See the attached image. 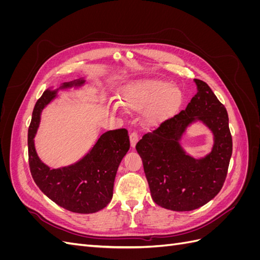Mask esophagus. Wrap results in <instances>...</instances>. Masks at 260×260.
<instances>
[{
	"mask_svg": "<svg viewBox=\"0 0 260 260\" xmlns=\"http://www.w3.org/2000/svg\"><path fill=\"white\" fill-rule=\"evenodd\" d=\"M138 140H139L138 132H136V131L131 132V133H130V144H131L132 147L136 146V144H137V142H138Z\"/></svg>",
	"mask_w": 260,
	"mask_h": 260,
	"instance_id": "34e87169",
	"label": "esophagus"
}]
</instances>
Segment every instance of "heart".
Segmentation results:
<instances>
[{"label": "heart", "instance_id": "obj_1", "mask_svg": "<svg viewBox=\"0 0 260 260\" xmlns=\"http://www.w3.org/2000/svg\"><path fill=\"white\" fill-rule=\"evenodd\" d=\"M121 103L128 111L143 112L142 122L153 128L167 120L182 103V92L159 79H144L129 83L122 91ZM117 109V106H114Z\"/></svg>", "mask_w": 260, "mask_h": 260}]
</instances>
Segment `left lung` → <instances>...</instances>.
<instances>
[{
	"mask_svg": "<svg viewBox=\"0 0 260 260\" xmlns=\"http://www.w3.org/2000/svg\"><path fill=\"white\" fill-rule=\"evenodd\" d=\"M198 93L184 111L143 136L137 151L157 205L175 211L198 209L220 192L232 155L229 117L209 85L194 79ZM201 122L214 137L212 151L195 159L180 145L187 128Z\"/></svg>",
	"mask_w": 260,
	"mask_h": 260,
	"instance_id": "1",
	"label": "left lung"
}]
</instances>
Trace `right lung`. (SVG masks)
<instances>
[{
    "mask_svg": "<svg viewBox=\"0 0 260 260\" xmlns=\"http://www.w3.org/2000/svg\"><path fill=\"white\" fill-rule=\"evenodd\" d=\"M83 78L45 90L37 101L28 130L29 167L36 184L58 206L77 214H93L106 207L113 198L118 167L130 148L128 131L117 129L102 135L81 159L53 169L39 158L35 137L41 113L57 96L58 91L81 88Z\"/></svg>",
    "mask_w": 260,
    "mask_h": 260,
    "instance_id": "right-lung-1",
    "label": "right lung"
}]
</instances>
